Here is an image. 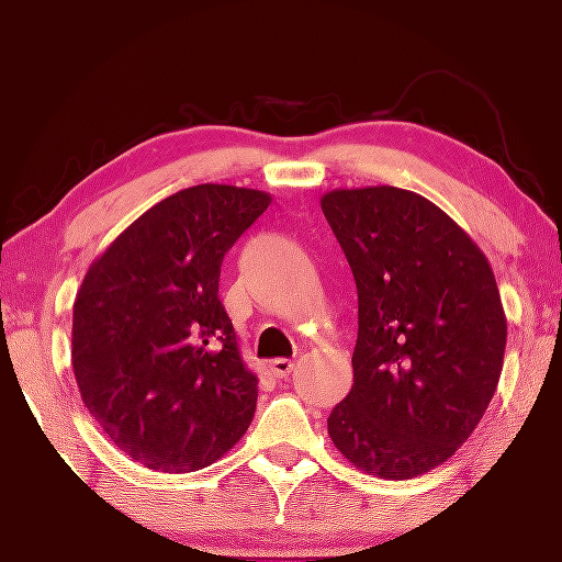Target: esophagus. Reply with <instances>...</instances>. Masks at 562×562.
<instances>
[{
	"label": "esophagus",
	"mask_w": 562,
	"mask_h": 562,
	"mask_svg": "<svg viewBox=\"0 0 562 562\" xmlns=\"http://www.w3.org/2000/svg\"><path fill=\"white\" fill-rule=\"evenodd\" d=\"M294 371V361L291 359H273L271 361V374L276 379H286Z\"/></svg>",
	"instance_id": "1"
}]
</instances>
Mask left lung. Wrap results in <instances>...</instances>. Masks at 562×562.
<instances>
[{
	"instance_id": "8db88e82",
	"label": "left lung",
	"mask_w": 562,
	"mask_h": 562,
	"mask_svg": "<svg viewBox=\"0 0 562 562\" xmlns=\"http://www.w3.org/2000/svg\"><path fill=\"white\" fill-rule=\"evenodd\" d=\"M319 206L359 291L353 387L327 434L363 472L418 477L470 439L498 387L506 312L493 268L413 191L338 188Z\"/></svg>"
}]
</instances>
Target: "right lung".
<instances>
[{"label":"right lung","mask_w":562,"mask_h":562,"mask_svg":"<svg viewBox=\"0 0 562 562\" xmlns=\"http://www.w3.org/2000/svg\"><path fill=\"white\" fill-rule=\"evenodd\" d=\"M268 203L252 188H186L144 211L87 268L71 369L103 434L144 468H209L252 424L258 376L218 302V273Z\"/></svg>","instance_id":"right-lung-1"}]
</instances>
